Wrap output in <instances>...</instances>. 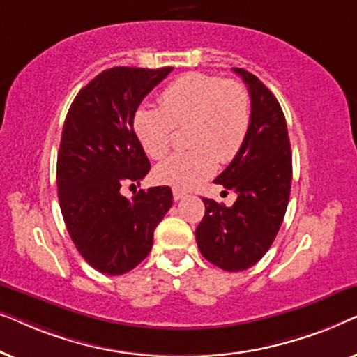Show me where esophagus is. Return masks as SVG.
<instances>
[{
	"label": "esophagus",
	"instance_id": "1",
	"mask_svg": "<svg viewBox=\"0 0 357 357\" xmlns=\"http://www.w3.org/2000/svg\"><path fill=\"white\" fill-rule=\"evenodd\" d=\"M172 195H174V199H175V202H178V199H182L187 193L182 192V190H178V188H174V190H172Z\"/></svg>",
	"mask_w": 357,
	"mask_h": 357
}]
</instances>
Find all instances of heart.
Segmentation results:
<instances>
[{"label":"heart","instance_id":"obj_1","mask_svg":"<svg viewBox=\"0 0 357 357\" xmlns=\"http://www.w3.org/2000/svg\"><path fill=\"white\" fill-rule=\"evenodd\" d=\"M160 107L141 105L133 130L151 159L169 153L174 128H187L190 151L175 153L154 169V178L174 188H192L208 178L219 162L241 153L250 128L248 92L236 81L188 73L165 86Z\"/></svg>","mask_w":357,"mask_h":357}]
</instances>
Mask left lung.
<instances>
[{
    "instance_id": "obj_1",
    "label": "left lung",
    "mask_w": 357,
    "mask_h": 357,
    "mask_svg": "<svg viewBox=\"0 0 357 357\" xmlns=\"http://www.w3.org/2000/svg\"><path fill=\"white\" fill-rule=\"evenodd\" d=\"M250 94V128L241 153L214 183L237 193L231 208L203 198L195 237L202 255L224 271H243L261 260L280 231L289 203L292 154L287 125L273 92L234 68Z\"/></svg>"
}]
</instances>
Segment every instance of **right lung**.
Returning a JSON list of instances; mask_svg holds the SVG:
<instances>
[{"mask_svg":"<svg viewBox=\"0 0 357 357\" xmlns=\"http://www.w3.org/2000/svg\"><path fill=\"white\" fill-rule=\"evenodd\" d=\"M172 68L116 66L82 87L68 110L56 160L58 199L77 252L104 275H123L153 248L154 229L172 206L170 187L120 193L151 164L133 130L141 102Z\"/></svg>","mask_w":357,"mask_h":357,"instance_id":"add662e5","label":"right lung"}]
</instances>
